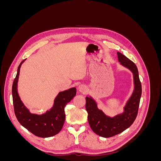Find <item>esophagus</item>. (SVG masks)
Here are the masks:
<instances>
[{"instance_id":"esophagus-1","label":"esophagus","mask_w":161,"mask_h":161,"mask_svg":"<svg viewBox=\"0 0 161 161\" xmlns=\"http://www.w3.org/2000/svg\"><path fill=\"white\" fill-rule=\"evenodd\" d=\"M78 90L82 93H86V87L84 85H80L78 86Z\"/></svg>"}]
</instances>
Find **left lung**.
I'll return each mask as SVG.
<instances>
[{
	"label": "left lung",
	"mask_w": 161,
	"mask_h": 161,
	"mask_svg": "<svg viewBox=\"0 0 161 161\" xmlns=\"http://www.w3.org/2000/svg\"><path fill=\"white\" fill-rule=\"evenodd\" d=\"M119 64L132 73L134 90L124 107V111L114 117L107 115L97 108V103L93 97H86V110L88 113V121L94 132L103 138H109L120 134L133 124L138 114L142 85L139 79L138 70L133 62L118 52Z\"/></svg>",
	"instance_id": "obj_1"
}]
</instances>
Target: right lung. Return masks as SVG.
I'll return each instance as SVG.
<instances>
[{
  "label": "right lung",
  "instance_id": "add662e5",
  "mask_svg": "<svg viewBox=\"0 0 161 161\" xmlns=\"http://www.w3.org/2000/svg\"><path fill=\"white\" fill-rule=\"evenodd\" d=\"M25 60H23L18 67L12 86L14 114L21 125L34 135L41 138L51 137L59 133L62 130L66 118L64 108L76 95V89L72 87L60 92L54 99L52 108L46 111V113L40 115L31 114L23 103L17 90L20 69Z\"/></svg>",
  "mask_w": 161,
  "mask_h": 161
}]
</instances>
